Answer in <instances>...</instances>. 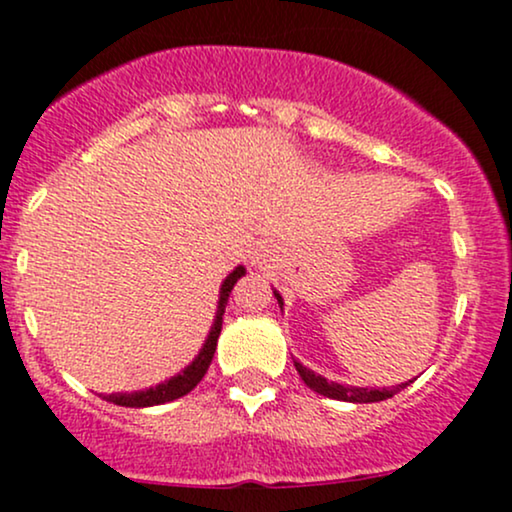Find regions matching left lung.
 Masks as SVG:
<instances>
[{
    "label": "left lung",
    "instance_id": "left-lung-1",
    "mask_svg": "<svg viewBox=\"0 0 512 512\" xmlns=\"http://www.w3.org/2000/svg\"><path fill=\"white\" fill-rule=\"evenodd\" d=\"M274 296H276V301H279L281 308H284V298H281L276 291H274ZM293 366H296L298 375H301L303 383L308 385L310 390H315L317 395H325V397H330V399H339V402H356V404L383 402V399H390L392 395H397L399 390H404V387L411 383V380H409V383L390 387V390H387V387H383V390H373V387H370V390H368V387H351V385L330 383V380L322 378V375L313 373V370L305 368L303 363H298V361H293Z\"/></svg>",
    "mask_w": 512,
    "mask_h": 512
}]
</instances>
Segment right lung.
I'll return each instance as SVG.
<instances>
[{
  "instance_id": "obj_1",
  "label": "right lung",
  "mask_w": 512,
  "mask_h": 512,
  "mask_svg": "<svg viewBox=\"0 0 512 512\" xmlns=\"http://www.w3.org/2000/svg\"><path fill=\"white\" fill-rule=\"evenodd\" d=\"M245 274V267H236L231 274L223 279L221 284V291H219V308H216V317H214V325H211L209 330V337L207 342H204L202 351L195 356V361L190 363L182 373L173 375V378L166 380V383L156 385V387H149V390H142V392H117V395H105L103 399H108V402L113 404H120V407H156V404H166V402H173V399H178L182 395H187L190 390H195L199 380L204 378V373H207L211 358H214V351H216V342H219V334H221V322H223V313H226V303H228V296H231L233 286H236V281L240 276Z\"/></svg>"
}]
</instances>
